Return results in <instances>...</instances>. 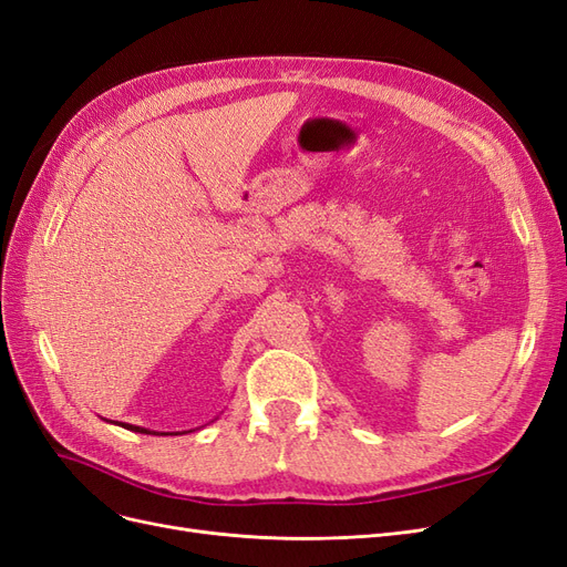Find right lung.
<instances>
[{
  "label": "right lung",
  "instance_id": "right-lung-1",
  "mask_svg": "<svg viewBox=\"0 0 567 567\" xmlns=\"http://www.w3.org/2000/svg\"><path fill=\"white\" fill-rule=\"evenodd\" d=\"M124 429H130V431H136V433H151L148 429H141V426H134V424H122Z\"/></svg>",
  "mask_w": 567,
  "mask_h": 567
}]
</instances>
